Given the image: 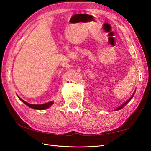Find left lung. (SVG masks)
<instances>
[{"mask_svg":"<svg viewBox=\"0 0 151 151\" xmlns=\"http://www.w3.org/2000/svg\"><path fill=\"white\" fill-rule=\"evenodd\" d=\"M134 93H133V95H132V96H131V97H130V99H129V100H128V101H127L126 102H124V104H122V105H121V106H119V107H118L117 108H116V109H115V111H116V110H120V109H121V108H123V107L124 106H125V105H126V104H127V103H129V102H130V100H131V99H132V98L133 97V96H134Z\"/></svg>","mask_w":151,"mask_h":151,"instance_id":"8db88e82","label":"left lung"}]
</instances>
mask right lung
<instances>
[{
    "instance_id": "right-lung-1",
    "label": "right lung",
    "mask_w": 151,
    "mask_h": 151,
    "mask_svg": "<svg viewBox=\"0 0 151 151\" xmlns=\"http://www.w3.org/2000/svg\"><path fill=\"white\" fill-rule=\"evenodd\" d=\"M18 98L20 99V100L24 103L26 105H27L28 107L32 108L33 109H36V110H45V109H47V108H49L50 106H51L54 103L53 101H50L49 102H47V103H45V104H32L30 103H28L26 101H24L22 100V99H21L19 97H18Z\"/></svg>"
}]
</instances>
